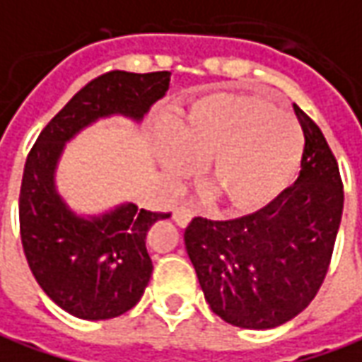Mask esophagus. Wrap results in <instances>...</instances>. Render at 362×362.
Returning a JSON list of instances; mask_svg holds the SVG:
<instances>
[{
    "label": "esophagus",
    "instance_id": "esophagus-1",
    "mask_svg": "<svg viewBox=\"0 0 362 362\" xmlns=\"http://www.w3.org/2000/svg\"><path fill=\"white\" fill-rule=\"evenodd\" d=\"M173 217H174V221L180 225V227H186V225L189 223V219L194 217V211H192L188 206H178L176 209H174Z\"/></svg>",
    "mask_w": 362,
    "mask_h": 362
}]
</instances>
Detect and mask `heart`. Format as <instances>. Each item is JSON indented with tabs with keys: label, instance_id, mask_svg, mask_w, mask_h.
I'll return each mask as SVG.
<instances>
[{
	"label": "heart",
	"instance_id": "heart-1",
	"mask_svg": "<svg viewBox=\"0 0 362 362\" xmlns=\"http://www.w3.org/2000/svg\"><path fill=\"white\" fill-rule=\"evenodd\" d=\"M163 145L166 170L184 178L207 160L206 188L233 211H252L276 199L302 163L304 139L292 113L267 95L219 92L199 98Z\"/></svg>",
	"mask_w": 362,
	"mask_h": 362
}]
</instances>
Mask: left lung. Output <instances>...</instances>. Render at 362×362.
Listing matches in <instances>:
<instances>
[{"label":"left lung","instance_id":"left-lung-1","mask_svg":"<svg viewBox=\"0 0 362 362\" xmlns=\"http://www.w3.org/2000/svg\"><path fill=\"white\" fill-rule=\"evenodd\" d=\"M304 131L294 186L255 214L184 231L211 312L245 329H270L310 305L329 270L343 214V180L322 129L294 105Z\"/></svg>","mask_w":362,"mask_h":362}]
</instances>
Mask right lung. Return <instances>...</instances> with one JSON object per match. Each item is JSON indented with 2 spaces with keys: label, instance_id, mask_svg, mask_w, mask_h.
Returning a JSON list of instances; mask_svg holds the SVG:
<instances>
[{
  "label": "right lung",
  "instance_id": "add662e5",
  "mask_svg": "<svg viewBox=\"0 0 362 362\" xmlns=\"http://www.w3.org/2000/svg\"><path fill=\"white\" fill-rule=\"evenodd\" d=\"M168 82L166 70H111L93 78L47 123L27 155L19 192L23 252L45 294L80 320H111L137 304L153 274L146 237L170 214L127 204L92 221L76 217L54 192L58 156L68 139L98 117L141 119Z\"/></svg>",
  "mask_w": 362,
  "mask_h": 362
}]
</instances>
